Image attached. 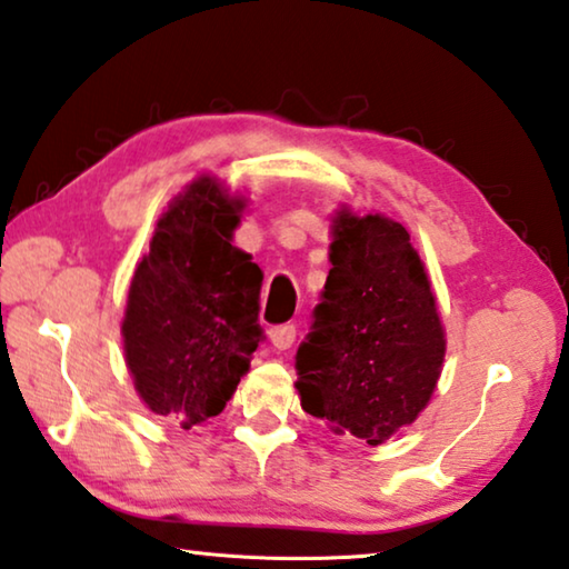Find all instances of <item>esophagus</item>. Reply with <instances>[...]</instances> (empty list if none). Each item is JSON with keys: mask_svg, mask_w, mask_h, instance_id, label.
Instances as JSON below:
<instances>
[{"mask_svg": "<svg viewBox=\"0 0 569 569\" xmlns=\"http://www.w3.org/2000/svg\"><path fill=\"white\" fill-rule=\"evenodd\" d=\"M296 339V327L293 325H281L270 329V342H273L276 350H288Z\"/></svg>", "mask_w": 569, "mask_h": 569, "instance_id": "esophagus-1", "label": "esophagus"}]
</instances>
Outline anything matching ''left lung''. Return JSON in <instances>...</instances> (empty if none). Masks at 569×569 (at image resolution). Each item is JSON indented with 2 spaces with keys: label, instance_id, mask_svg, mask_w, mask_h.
I'll list each match as a JSON object with an SVG mask.
<instances>
[{
  "label": "left lung",
  "instance_id": "obj_1",
  "mask_svg": "<svg viewBox=\"0 0 569 569\" xmlns=\"http://www.w3.org/2000/svg\"><path fill=\"white\" fill-rule=\"evenodd\" d=\"M313 327L296 352L301 409L370 447L417 421L442 376L447 337L406 227L339 209Z\"/></svg>",
  "mask_w": 569,
  "mask_h": 569
}]
</instances>
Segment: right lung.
<instances>
[{"label": "right lung", "mask_w": 569, "mask_h": 569, "mask_svg": "<svg viewBox=\"0 0 569 569\" xmlns=\"http://www.w3.org/2000/svg\"><path fill=\"white\" fill-rule=\"evenodd\" d=\"M244 207L217 176L193 178L160 214L127 291L134 391L183 429L222 413L262 337V270L232 244Z\"/></svg>", "instance_id": "right-lung-1"}]
</instances>
